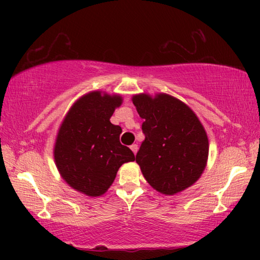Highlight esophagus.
I'll return each mask as SVG.
<instances>
[{"label":"esophagus","mask_w":260,"mask_h":260,"mask_svg":"<svg viewBox=\"0 0 260 260\" xmlns=\"http://www.w3.org/2000/svg\"><path fill=\"white\" fill-rule=\"evenodd\" d=\"M138 144H132L131 146V150L134 152V155H136V152H138Z\"/></svg>","instance_id":"esophagus-1"}]
</instances>
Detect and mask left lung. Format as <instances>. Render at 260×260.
<instances>
[{"label":"left lung","mask_w":260,"mask_h":260,"mask_svg":"<svg viewBox=\"0 0 260 260\" xmlns=\"http://www.w3.org/2000/svg\"><path fill=\"white\" fill-rule=\"evenodd\" d=\"M132 101L144 119L146 139L135 158L144 179L169 196L192 186L209 157L208 134L199 117L182 101L165 93L136 94Z\"/></svg>","instance_id":"8db88e82"}]
</instances>
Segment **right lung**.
<instances>
[{
    "mask_svg": "<svg viewBox=\"0 0 260 260\" xmlns=\"http://www.w3.org/2000/svg\"><path fill=\"white\" fill-rule=\"evenodd\" d=\"M121 104L119 94L89 91L72 104L57 132V170L70 187L83 195H103L119 167L135 159L131 149L120 143L121 127L110 121Z\"/></svg>",
    "mask_w": 260,
    "mask_h": 260,
    "instance_id": "1",
    "label": "right lung"
}]
</instances>
